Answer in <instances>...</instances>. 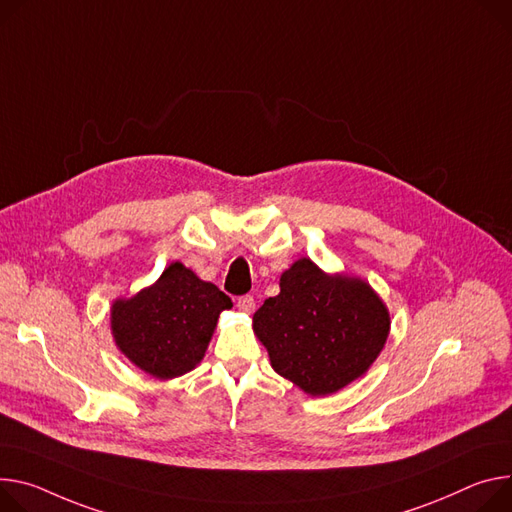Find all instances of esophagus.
I'll return each mask as SVG.
<instances>
[{"mask_svg":"<svg viewBox=\"0 0 512 512\" xmlns=\"http://www.w3.org/2000/svg\"><path fill=\"white\" fill-rule=\"evenodd\" d=\"M237 308H239L241 312H247V314H251V312L255 310V298H253L251 294H247V296H241V298L237 300Z\"/></svg>","mask_w":512,"mask_h":512,"instance_id":"1","label":"esophagus"}]
</instances>
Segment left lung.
<instances>
[{
  "instance_id": "8db88e82",
  "label": "left lung",
  "mask_w": 512,
  "mask_h": 512,
  "mask_svg": "<svg viewBox=\"0 0 512 512\" xmlns=\"http://www.w3.org/2000/svg\"><path fill=\"white\" fill-rule=\"evenodd\" d=\"M253 331L277 374L310 396H324L376 361L390 314L363 280L327 275L304 257L282 275L280 294L253 314Z\"/></svg>"
}]
</instances>
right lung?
I'll return each instance as SVG.
<instances>
[{
    "instance_id": "add662e5",
    "label": "right lung",
    "mask_w": 512,
    "mask_h": 512,
    "mask_svg": "<svg viewBox=\"0 0 512 512\" xmlns=\"http://www.w3.org/2000/svg\"><path fill=\"white\" fill-rule=\"evenodd\" d=\"M230 306L224 292L175 261L155 286L114 302L112 335L134 365L171 380L202 361L220 312Z\"/></svg>"
}]
</instances>
